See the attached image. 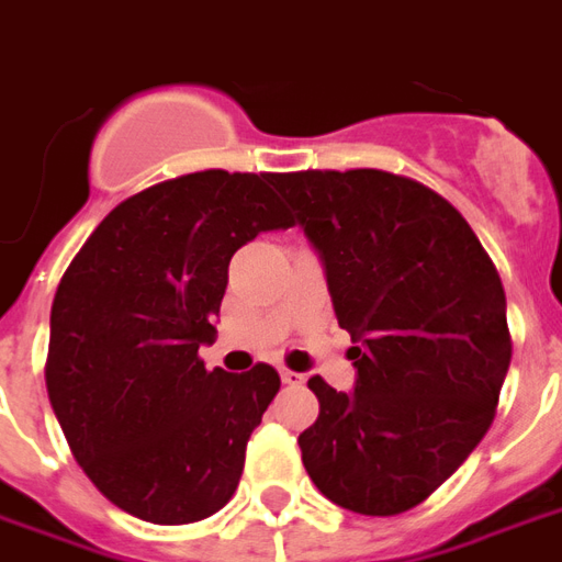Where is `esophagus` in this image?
<instances>
[{
    "label": "esophagus",
    "mask_w": 562,
    "mask_h": 562,
    "mask_svg": "<svg viewBox=\"0 0 562 562\" xmlns=\"http://www.w3.org/2000/svg\"><path fill=\"white\" fill-rule=\"evenodd\" d=\"M280 378H282V384H289V386L303 384V375H301V372H292V369H282Z\"/></svg>",
    "instance_id": "obj_1"
}]
</instances>
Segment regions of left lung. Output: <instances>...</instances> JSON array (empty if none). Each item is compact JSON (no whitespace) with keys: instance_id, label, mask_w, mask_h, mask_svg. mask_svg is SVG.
<instances>
[{"instance_id":"obj_1","label":"left lung","mask_w":562,"mask_h":562,"mask_svg":"<svg viewBox=\"0 0 562 562\" xmlns=\"http://www.w3.org/2000/svg\"><path fill=\"white\" fill-rule=\"evenodd\" d=\"M273 187L322 252L355 393L310 378L303 468L342 509L398 515L459 471L488 431L513 360L501 273L468 220L381 169L280 172Z\"/></svg>"}]
</instances>
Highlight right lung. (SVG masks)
Returning <instances> with one entry per match:
<instances>
[{
	"label": "right lung",
	"instance_id": "1",
	"mask_svg": "<svg viewBox=\"0 0 562 562\" xmlns=\"http://www.w3.org/2000/svg\"><path fill=\"white\" fill-rule=\"evenodd\" d=\"M273 172L205 169L115 205L65 270L49 313L47 378L74 459L94 488L151 525H190L235 494L252 429L280 390L256 363L205 369L228 261L294 226Z\"/></svg>",
	"mask_w": 562,
	"mask_h": 562
}]
</instances>
